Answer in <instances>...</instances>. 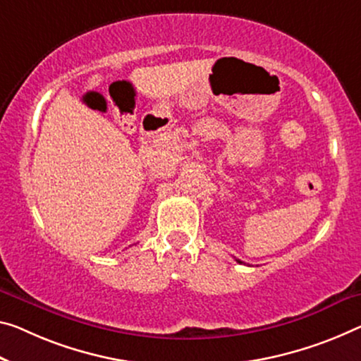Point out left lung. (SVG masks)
<instances>
[{"label":"left lung","instance_id":"8db88e82","mask_svg":"<svg viewBox=\"0 0 361 361\" xmlns=\"http://www.w3.org/2000/svg\"><path fill=\"white\" fill-rule=\"evenodd\" d=\"M235 262H237V263H242V262H240V259H235Z\"/></svg>","mask_w":361,"mask_h":361}]
</instances>
